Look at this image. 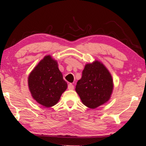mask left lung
Wrapping results in <instances>:
<instances>
[{
  "label": "left lung",
  "instance_id": "obj_1",
  "mask_svg": "<svg viewBox=\"0 0 146 146\" xmlns=\"http://www.w3.org/2000/svg\"><path fill=\"white\" fill-rule=\"evenodd\" d=\"M28 82L33 98L47 108L58 102L68 86L57 61L50 55L46 56L40 61L30 74Z\"/></svg>",
  "mask_w": 146,
  "mask_h": 146
}]
</instances>
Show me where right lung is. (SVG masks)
Segmentation results:
<instances>
[{"instance_id": "1", "label": "right lung", "mask_w": 146, "mask_h": 146, "mask_svg": "<svg viewBox=\"0 0 146 146\" xmlns=\"http://www.w3.org/2000/svg\"><path fill=\"white\" fill-rule=\"evenodd\" d=\"M113 90L112 78L108 70L96 60L86 64L76 91L86 106L94 109L108 101Z\"/></svg>"}]
</instances>
